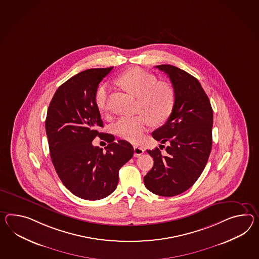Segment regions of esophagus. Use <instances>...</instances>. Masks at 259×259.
Segmentation results:
<instances>
[{
  "label": "esophagus",
  "mask_w": 259,
  "mask_h": 259,
  "mask_svg": "<svg viewBox=\"0 0 259 259\" xmlns=\"http://www.w3.org/2000/svg\"><path fill=\"white\" fill-rule=\"evenodd\" d=\"M144 152H145V150L142 149L141 147L134 146V155H135V157H139L141 154H143Z\"/></svg>",
  "instance_id": "34e87169"
}]
</instances>
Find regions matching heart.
Segmentation results:
<instances>
[{"instance_id": "b5f03b06", "label": "heart", "mask_w": 259, "mask_h": 259, "mask_svg": "<svg viewBox=\"0 0 259 259\" xmlns=\"http://www.w3.org/2000/svg\"><path fill=\"white\" fill-rule=\"evenodd\" d=\"M117 81L139 97V109L144 114L120 117L114 122L113 132L120 139L139 143L149 120L152 124H161L168 119L175 104V92L169 85L159 83L156 76L139 67L124 71ZM107 83L101 84L95 92V105L100 111L107 109Z\"/></svg>"}]
</instances>
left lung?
<instances>
[{
	"instance_id": "1",
	"label": "left lung",
	"mask_w": 259,
	"mask_h": 259,
	"mask_svg": "<svg viewBox=\"0 0 259 259\" xmlns=\"http://www.w3.org/2000/svg\"><path fill=\"white\" fill-rule=\"evenodd\" d=\"M156 67L169 77L176 99L166 122L152 132L153 139L167 145L166 154L162 155L158 148L147 150L154 163L144 183L155 195L174 196L189 189L206 166L212 144L213 111L195 76L170 64Z\"/></svg>"
}]
</instances>
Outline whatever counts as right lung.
Returning <instances> with one entry per match:
<instances>
[{
    "mask_svg": "<svg viewBox=\"0 0 259 259\" xmlns=\"http://www.w3.org/2000/svg\"><path fill=\"white\" fill-rule=\"evenodd\" d=\"M113 67L85 70L62 84L53 95L46 119L52 164L63 185L86 200L112 194L120 167L133 157L126 140L114 142L103 127L95 95L99 83ZM98 135L109 143L104 151L92 145Z\"/></svg>",
    "mask_w": 259,
    "mask_h": 259,
    "instance_id": "add662e5",
    "label": "right lung"
}]
</instances>
